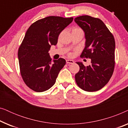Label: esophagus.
<instances>
[{"instance_id": "34e87169", "label": "esophagus", "mask_w": 128, "mask_h": 128, "mask_svg": "<svg viewBox=\"0 0 128 128\" xmlns=\"http://www.w3.org/2000/svg\"><path fill=\"white\" fill-rule=\"evenodd\" d=\"M66 63H67V64H74V62L73 60H70V59H68V60H66Z\"/></svg>"}]
</instances>
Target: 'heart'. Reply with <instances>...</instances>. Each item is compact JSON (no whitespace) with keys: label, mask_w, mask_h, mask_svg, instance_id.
<instances>
[{"label":"heart","mask_w":128,"mask_h":128,"mask_svg":"<svg viewBox=\"0 0 128 128\" xmlns=\"http://www.w3.org/2000/svg\"><path fill=\"white\" fill-rule=\"evenodd\" d=\"M78 29H79V28H78L75 27V28H73V30H78Z\"/></svg>","instance_id":"1"}]
</instances>
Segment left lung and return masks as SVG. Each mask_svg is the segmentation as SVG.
Listing matches in <instances>:
<instances>
[{
    "instance_id": "obj_1",
    "label": "left lung",
    "mask_w": 128,
    "mask_h": 128,
    "mask_svg": "<svg viewBox=\"0 0 128 128\" xmlns=\"http://www.w3.org/2000/svg\"><path fill=\"white\" fill-rule=\"evenodd\" d=\"M74 22L85 34V47L81 57L91 59L90 65L77 62L80 70L75 75L78 86L86 92H96L111 78L115 67V42L113 35L102 20L90 16H82Z\"/></svg>"
}]
</instances>
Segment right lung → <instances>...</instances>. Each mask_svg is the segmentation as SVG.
<instances>
[{"label": "right lung", "instance_id": "right-lung-1", "mask_svg": "<svg viewBox=\"0 0 128 128\" xmlns=\"http://www.w3.org/2000/svg\"><path fill=\"white\" fill-rule=\"evenodd\" d=\"M73 18L49 16L31 24L18 51L20 73L26 84L36 92L48 90L55 83L65 59L53 60L48 52L60 33Z\"/></svg>", "mask_w": 128, "mask_h": 128}]
</instances>
